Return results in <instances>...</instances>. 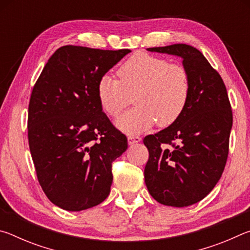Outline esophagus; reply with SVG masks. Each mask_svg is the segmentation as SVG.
Here are the masks:
<instances>
[{
    "instance_id": "obj_1",
    "label": "esophagus",
    "mask_w": 250,
    "mask_h": 250,
    "mask_svg": "<svg viewBox=\"0 0 250 250\" xmlns=\"http://www.w3.org/2000/svg\"><path fill=\"white\" fill-rule=\"evenodd\" d=\"M140 141H141V138L138 137V135H129L128 137L129 145H135V143H138Z\"/></svg>"
}]
</instances>
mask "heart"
Returning a JSON list of instances; mask_svg holds the SVG:
<instances>
[{
	"label": "heart",
	"mask_w": 250,
	"mask_h": 250,
	"mask_svg": "<svg viewBox=\"0 0 250 250\" xmlns=\"http://www.w3.org/2000/svg\"><path fill=\"white\" fill-rule=\"evenodd\" d=\"M118 76L120 80L104 75L97 84V97L101 108L117 118L133 96L137 105L117 120V126L125 133H141L156 121L161 126L171 125L188 104V75L167 59L137 53L120 66Z\"/></svg>",
	"instance_id": "b5f03b06"
}]
</instances>
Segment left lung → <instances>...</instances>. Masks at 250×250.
<instances>
[{
  "instance_id": "8db88e82",
  "label": "left lung",
  "mask_w": 250,
  "mask_h": 250,
  "mask_svg": "<svg viewBox=\"0 0 250 250\" xmlns=\"http://www.w3.org/2000/svg\"><path fill=\"white\" fill-rule=\"evenodd\" d=\"M147 50L183 59L189 97L174 124L143 139L149 150L145 182L161 204L189 206L208 195L225 167L232 125L227 90L219 74L193 46L174 44Z\"/></svg>"
}]
</instances>
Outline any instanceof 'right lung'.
Listing matches in <instances>:
<instances>
[{"label": "right lung", "mask_w": 250, "mask_h": 250, "mask_svg": "<svg viewBox=\"0 0 250 250\" xmlns=\"http://www.w3.org/2000/svg\"><path fill=\"white\" fill-rule=\"evenodd\" d=\"M130 52L62 46L33 88L29 150L44 193L62 209L90 208L109 195L111 164L128 141L103 111L97 84Z\"/></svg>", "instance_id": "obj_1"}]
</instances>
